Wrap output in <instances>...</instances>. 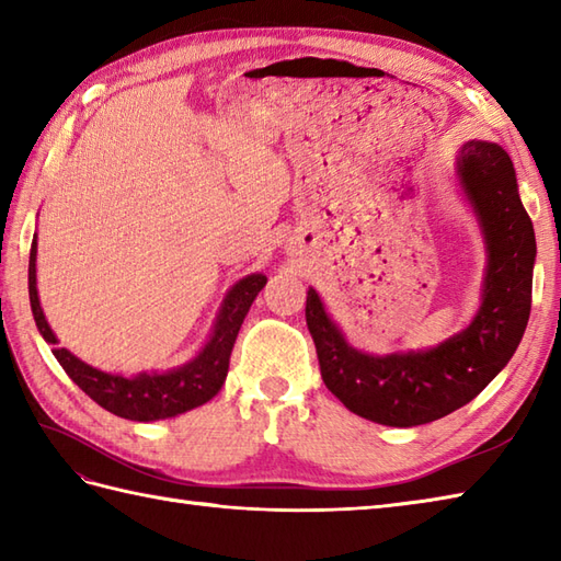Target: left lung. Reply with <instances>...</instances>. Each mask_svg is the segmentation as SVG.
<instances>
[{"instance_id":"8db88e82","label":"left lung","mask_w":561,"mask_h":561,"mask_svg":"<svg viewBox=\"0 0 561 561\" xmlns=\"http://www.w3.org/2000/svg\"><path fill=\"white\" fill-rule=\"evenodd\" d=\"M458 173L490 250L482 306L468 330L426 352L371 356L344 342L316 289L306 296V323L328 390L376 424L416 426L468 404L508 364L528 325L535 231L514 163L492 141H468Z\"/></svg>"}]
</instances>
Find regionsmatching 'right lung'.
<instances>
[{
	"label": "right lung",
	"instance_id": "obj_1",
	"mask_svg": "<svg viewBox=\"0 0 561 561\" xmlns=\"http://www.w3.org/2000/svg\"><path fill=\"white\" fill-rule=\"evenodd\" d=\"M35 250H38V245L33 241L28 260V296L31 311L41 335L47 344H53V354L57 356V362L65 368L67 376L93 402H99L103 410L133 422L169 420V416L195 410L217 396L224 386L226 374H229V359L238 330H241L250 304L255 301V296L267 282V277H262V274H250V277L236 284L229 296H226L217 328H214V335L207 342V347L190 364L169 374H141L135 378H123L103 374L99 368L77 359L65 347H57V337L53 335L50 325H47L38 301V289H35Z\"/></svg>",
	"mask_w": 561,
	"mask_h": 561
}]
</instances>
